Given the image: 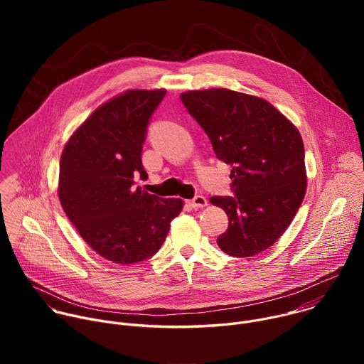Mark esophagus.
Masks as SVG:
<instances>
[{
  "mask_svg": "<svg viewBox=\"0 0 364 364\" xmlns=\"http://www.w3.org/2000/svg\"><path fill=\"white\" fill-rule=\"evenodd\" d=\"M188 205L193 207V209H201V207L207 205V200L204 196H196L193 200L188 201Z\"/></svg>",
  "mask_w": 364,
  "mask_h": 364,
  "instance_id": "obj_1",
  "label": "esophagus"
}]
</instances>
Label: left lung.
Returning a JSON list of instances; mask_svg holds the SVG:
<instances>
[{"label":"left lung","mask_w":364,"mask_h":364,"mask_svg":"<svg viewBox=\"0 0 364 364\" xmlns=\"http://www.w3.org/2000/svg\"><path fill=\"white\" fill-rule=\"evenodd\" d=\"M180 99L216 157L232 166L233 196L210 198L229 218L219 247L236 257L264 252L287 230L305 196L298 129L269 102L229 89L193 90Z\"/></svg>","instance_id":"8db88e82"}]
</instances>
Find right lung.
<instances>
[{
  "label": "right lung",
  "instance_id": "obj_1",
  "mask_svg": "<svg viewBox=\"0 0 364 364\" xmlns=\"http://www.w3.org/2000/svg\"><path fill=\"white\" fill-rule=\"evenodd\" d=\"M166 90H128L99 107L70 136L62 160L59 197L83 240L115 264H136L157 253L180 198L135 187L146 178L142 145Z\"/></svg>",
  "mask_w": 364,
  "mask_h": 364
}]
</instances>
